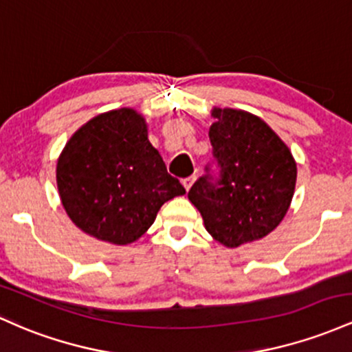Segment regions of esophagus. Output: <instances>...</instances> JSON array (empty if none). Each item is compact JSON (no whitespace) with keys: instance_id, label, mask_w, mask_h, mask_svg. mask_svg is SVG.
I'll list each match as a JSON object with an SVG mask.
<instances>
[{"instance_id":"obj_1","label":"esophagus","mask_w":352,"mask_h":352,"mask_svg":"<svg viewBox=\"0 0 352 352\" xmlns=\"http://www.w3.org/2000/svg\"><path fill=\"white\" fill-rule=\"evenodd\" d=\"M196 181V176L192 175V176H189V177H184L183 179V186H184V189H186V191H189V188L192 186V183H195Z\"/></svg>"}]
</instances>
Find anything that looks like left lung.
<instances>
[{
	"instance_id": "obj_1",
	"label": "left lung",
	"mask_w": 352,
	"mask_h": 352,
	"mask_svg": "<svg viewBox=\"0 0 352 352\" xmlns=\"http://www.w3.org/2000/svg\"><path fill=\"white\" fill-rule=\"evenodd\" d=\"M209 128L219 177L201 176L188 197L206 231L226 248L264 238L279 226L293 201L298 168L284 141L261 118L214 108Z\"/></svg>"
}]
</instances>
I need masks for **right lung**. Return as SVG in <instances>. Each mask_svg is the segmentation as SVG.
<instances>
[{"mask_svg": "<svg viewBox=\"0 0 352 352\" xmlns=\"http://www.w3.org/2000/svg\"><path fill=\"white\" fill-rule=\"evenodd\" d=\"M56 183L69 219L118 246L140 239L166 201L186 192L149 143L144 118L131 108L82 124L58 157Z\"/></svg>", "mask_w": 352, "mask_h": 352, "instance_id": "1", "label": "right lung"}]
</instances>
